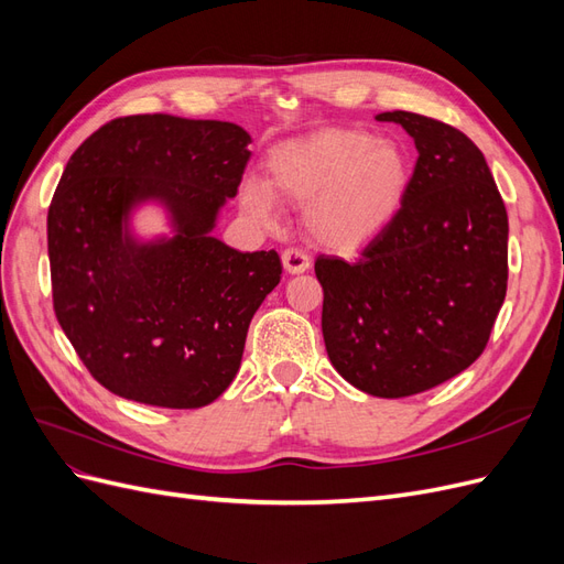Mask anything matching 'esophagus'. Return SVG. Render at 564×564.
Wrapping results in <instances>:
<instances>
[{
	"instance_id": "esophagus-1",
	"label": "esophagus",
	"mask_w": 564,
	"mask_h": 564,
	"mask_svg": "<svg viewBox=\"0 0 564 564\" xmlns=\"http://www.w3.org/2000/svg\"><path fill=\"white\" fill-rule=\"evenodd\" d=\"M282 265H284L286 272L296 275V272H305L311 268V256L301 251V249H284L282 251Z\"/></svg>"
}]
</instances>
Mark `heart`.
<instances>
[{
    "mask_svg": "<svg viewBox=\"0 0 564 564\" xmlns=\"http://www.w3.org/2000/svg\"><path fill=\"white\" fill-rule=\"evenodd\" d=\"M268 185L245 181L240 204L259 226H278L275 197L308 204L305 224L317 242L355 249L373 240L402 207L409 183L404 152L367 131L334 129L280 145L268 158Z\"/></svg>",
    "mask_w": 564,
    "mask_h": 564,
    "instance_id": "1",
    "label": "heart"
}]
</instances>
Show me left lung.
<instances>
[{
  "label": "left lung",
  "mask_w": 564,
  "mask_h": 564,
  "mask_svg": "<svg viewBox=\"0 0 564 564\" xmlns=\"http://www.w3.org/2000/svg\"><path fill=\"white\" fill-rule=\"evenodd\" d=\"M419 160L395 218L360 259L317 256L322 336L334 369L373 398H406L482 355L508 284V214L485 155L433 117L377 115Z\"/></svg>",
  "instance_id": "1"
}]
</instances>
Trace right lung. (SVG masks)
Returning <instances> with one entry per match:
<instances>
[{"instance_id": "add662e5", "label": "right lung", "mask_w": 564, "mask_h": 564, "mask_svg": "<svg viewBox=\"0 0 564 564\" xmlns=\"http://www.w3.org/2000/svg\"><path fill=\"white\" fill-rule=\"evenodd\" d=\"M249 143L232 122L131 115L94 131L67 162L46 216L54 311L115 395L197 409L240 369L249 322L282 275L275 249L242 253L212 235ZM145 200L173 216L172 238L130 235L128 216Z\"/></svg>"}]
</instances>
